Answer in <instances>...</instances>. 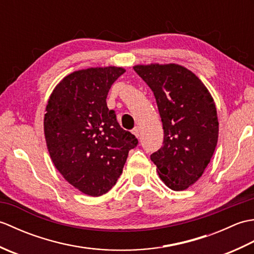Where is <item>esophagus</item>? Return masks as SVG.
I'll use <instances>...</instances> for the list:
<instances>
[{
  "label": "esophagus",
  "mask_w": 254,
  "mask_h": 254,
  "mask_svg": "<svg viewBox=\"0 0 254 254\" xmlns=\"http://www.w3.org/2000/svg\"><path fill=\"white\" fill-rule=\"evenodd\" d=\"M133 134H134V135H135L136 137L139 136V127H135L133 128Z\"/></svg>",
  "instance_id": "34e87169"
}]
</instances>
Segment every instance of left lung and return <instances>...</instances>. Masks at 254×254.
<instances>
[{"label": "left lung", "mask_w": 254, "mask_h": 254, "mask_svg": "<svg viewBox=\"0 0 254 254\" xmlns=\"http://www.w3.org/2000/svg\"><path fill=\"white\" fill-rule=\"evenodd\" d=\"M152 89L163 122L164 142L150 159L171 190L194 185L209 164L218 139L213 97L195 74L178 64L133 67Z\"/></svg>", "instance_id": "1"}]
</instances>
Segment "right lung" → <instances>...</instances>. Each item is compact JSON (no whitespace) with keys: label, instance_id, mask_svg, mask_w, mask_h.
Here are the masks:
<instances>
[{"label":"right lung","instance_id":"add662e5","mask_svg":"<svg viewBox=\"0 0 254 254\" xmlns=\"http://www.w3.org/2000/svg\"><path fill=\"white\" fill-rule=\"evenodd\" d=\"M124 72L117 66L79 69L64 77L48 100L44 127L50 157L69 185L90 196L116 185L138 143L107 107L108 91Z\"/></svg>","mask_w":254,"mask_h":254}]
</instances>
